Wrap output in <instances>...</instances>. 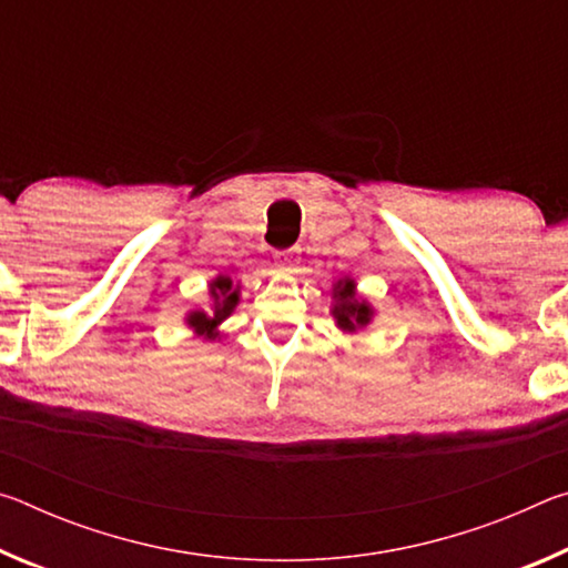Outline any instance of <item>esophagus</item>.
Instances as JSON below:
<instances>
[{
  "label": "esophagus",
  "mask_w": 568,
  "mask_h": 568,
  "mask_svg": "<svg viewBox=\"0 0 568 568\" xmlns=\"http://www.w3.org/2000/svg\"><path fill=\"white\" fill-rule=\"evenodd\" d=\"M275 265L283 267V271H295L301 265V257H297L295 250H285V253L275 255Z\"/></svg>",
  "instance_id": "1"
}]
</instances>
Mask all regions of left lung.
I'll use <instances>...</instances> for the list:
<instances>
[{"mask_svg":"<svg viewBox=\"0 0 568 568\" xmlns=\"http://www.w3.org/2000/svg\"><path fill=\"white\" fill-rule=\"evenodd\" d=\"M331 315L335 321V328L341 333L358 335L376 318V307L371 305L368 297L358 295V283L345 275L333 283Z\"/></svg>","mask_w":568,"mask_h":568,"instance_id":"8db88e82","label":"left lung"}]
</instances>
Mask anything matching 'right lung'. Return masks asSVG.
<instances>
[{
	"instance_id": "right-lung-1",
	"label": "right lung",
	"mask_w": 568,
	"mask_h": 568,
	"mask_svg": "<svg viewBox=\"0 0 568 568\" xmlns=\"http://www.w3.org/2000/svg\"><path fill=\"white\" fill-rule=\"evenodd\" d=\"M207 295L210 305L207 307H190L185 313V325L192 331V338L203 341H220L223 338V323L235 313L240 303V281H233L227 273L215 275L213 281L207 283Z\"/></svg>"
}]
</instances>
